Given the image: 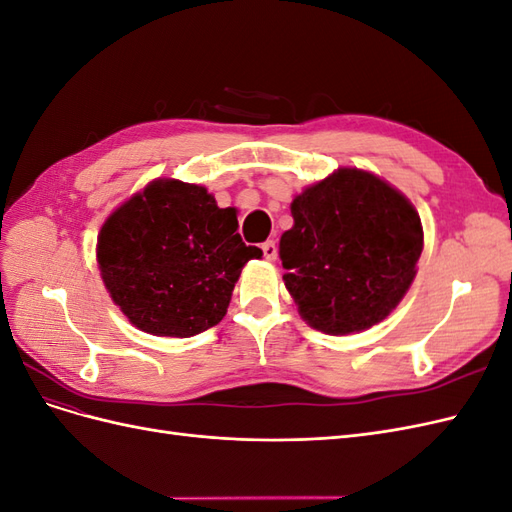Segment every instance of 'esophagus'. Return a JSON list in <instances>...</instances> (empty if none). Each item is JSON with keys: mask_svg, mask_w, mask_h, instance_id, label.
<instances>
[{"mask_svg": "<svg viewBox=\"0 0 512 512\" xmlns=\"http://www.w3.org/2000/svg\"><path fill=\"white\" fill-rule=\"evenodd\" d=\"M262 254H265V258H267L269 262H273V260L277 258V245H275V241L262 243Z\"/></svg>", "mask_w": 512, "mask_h": 512, "instance_id": "34e87169", "label": "esophagus"}]
</instances>
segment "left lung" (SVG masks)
<instances>
[{
	"label": "left lung",
	"instance_id": "1",
	"mask_svg": "<svg viewBox=\"0 0 512 512\" xmlns=\"http://www.w3.org/2000/svg\"><path fill=\"white\" fill-rule=\"evenodd\" d=\"M280 239L284 284L309 327L327 335L371 329L406 297L423 252L410 200L363 168H337L290 203Z\"/></svg>",
	"mask_w": 512,
	"mask_h": 512
}]
</instances>
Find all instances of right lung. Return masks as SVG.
<instances>
[{
  "label": "right lung",
  "mask_w": 512,
  "mask_h": 512,
  "mask_svg": "<svg viewBox=\"0 0 512 512\" xmlns=\"http://www.w3.org/2000/svg\"><path fill=\"white\" fill-rule=\"evenodd\" d=\"M196 183L153 179L100 228L96 260L113 303L136 329L192 337L215 327L247 260L262 256Z\"/></svg>",
  "instance_id": "obj_1"
}]
</instances>
